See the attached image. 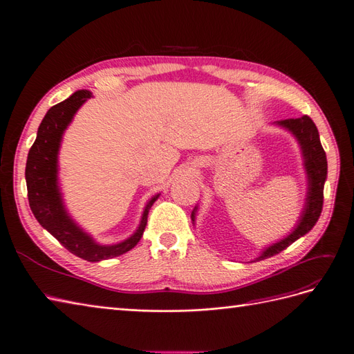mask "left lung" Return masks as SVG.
Instances as JSON below:
<instances>
[{"mask_svg":"<svg viewBox=\"0 0 354 354\" xmlns=\"http://www.w3.org/2000/svg\"><path fill=\"white\" fill-rule=\"evenodd\" d=\"M277 125L289 129L290 133L296 137V140L300 144L302 149V154L305 159V169L308 175V195H306V204L305 210L302 212V216L299 218V223L295 227V230L281 239L277 243H272L271 246L266 248L257 259H266L276 254H280L284 251L287 246H290L295 241L302 238L306 234L315 223L318 221L322 204H324V184L326 179V156L322 149V144L319 141V133L317 125L308 115H304L300 118H292V120H283L277 121ZM195 212L197 207L194 208L191 214L192 221H195Z\"/></svg>","mask_w":354,"mask_h":354,"instance_id":"1","label":"left lung"}]
</instances>
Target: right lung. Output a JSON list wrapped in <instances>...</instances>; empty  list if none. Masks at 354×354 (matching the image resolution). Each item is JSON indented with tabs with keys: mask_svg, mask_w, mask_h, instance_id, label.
<instances>
[{
	"mask_svg": "<svg viewBox=\"0 0 354 354\" xmlns=\"http://www.w3.org/2000/svg\"><path fill=\"white\" fill-rule=\"evenodd\" d=\"M90 97L88 90H78L67 100L55 104L46 112L28 154L26 185L30 210L41 226L75 257L97 263L102 259L120 257L140 242L147 225L149 210L159 198V194L151 197L144 207L140 226L133 236L115 245H99L70 217L58 187V151L64 131L73 121L75 112Z\"/></svg>",
	"mask_w": 354,
	"mask_h": 354,
	"instance_id": "obj_1",
	"label": "right lung"
}]
</instances>
